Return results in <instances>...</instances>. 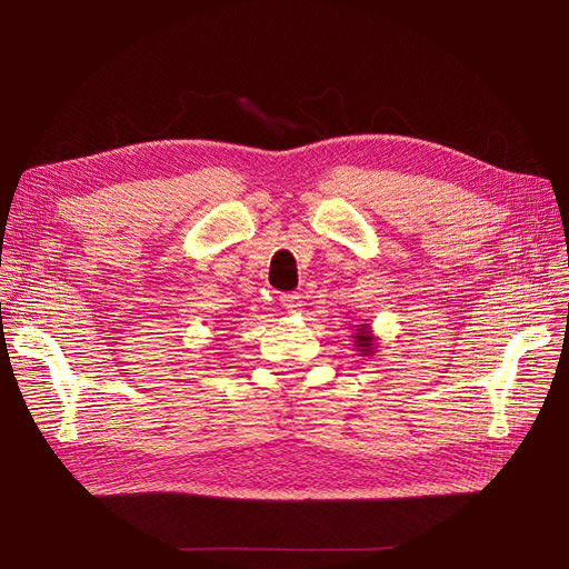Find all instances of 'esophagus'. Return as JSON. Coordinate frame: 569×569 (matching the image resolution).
I'll return each instance as SVG.
<instances>
[{
    "instance_id": "1",
    "label": "esophagus",
    "mask_w": 569,
    "mask_h": 569,
    "mask_svg": "<svg viewBox=\"0 0 569 569\" xmlns=\"http://www.w3.org/2000/svg\"><path fill=\"white\" fill-rule=\"evenodd\" d=\"M281 307H283L286 311H290V313L300 311V307H302V295H300V292H286V295H281Z\"/></svg>"
}]
</instances>
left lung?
Listing matches in <instances>:
<instances>
[{
	"label": "left lung",
	"mask_w": 569,
	"mask_h": 569,
	"mask_svg": "<svg viewBox=\"0 0 569 569\" xmlns=\"http://www.w3.org/2000/svg\"><path fill=\"white\" fill-rule=\"evenodd\" d=\"M355 327V335H352V346L357 350V355L360 357H371L378 348V337L373 335L371 325L365 322V325H352Z\"/></svg>",
	"instance_id": "8db88e82"
}]
</instances>
